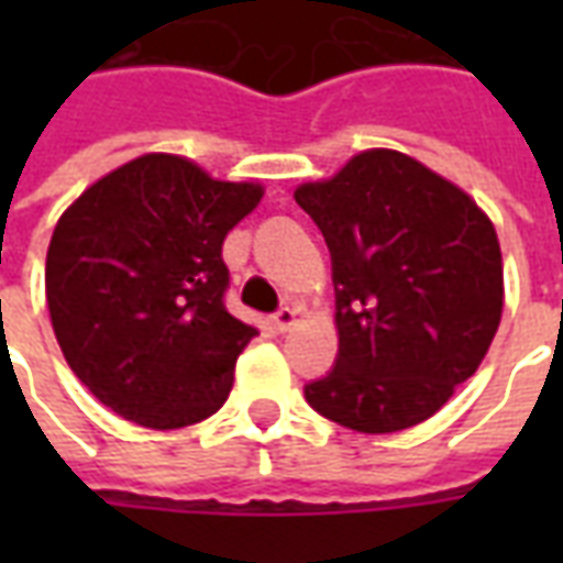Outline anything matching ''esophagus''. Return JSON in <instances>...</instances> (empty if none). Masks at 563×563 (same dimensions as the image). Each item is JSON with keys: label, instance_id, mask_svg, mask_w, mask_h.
Returning a JSON list of instances; mask_svg holds the SVG:
<instances>
[{"label": "esophagus", "instance_id": "obj_1", "mask_svg": "<svg viewBox=\"0 0 563 563\" xmlns=\"http://www.w3.org/2000/svg\"><path fill=\"white\" fill-rule=\"evenodd\" d=\"M295 325H298V310H292V307H280L274 313V329L277 331H292Z\"/></svg>", "mask_w": 563, "mask_h": 563}]
</instances>
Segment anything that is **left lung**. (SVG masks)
<instances>
[{"mask_svg": "<svg viewBox=\"0 0 563 563\" xmlns=\"http://www.w3.org/2000/svg\"><path fill=\"white\" fill-rule=\"evenodd\" d=\"M331 253L338 365L307 404L362 434L431 419L476 374L504 313L488 213L401 150L355 153L295 189Z\"/></svg>", "mask_w": 563, "mask_h": 563, "instance_id": "left-lung-1", "label": "left lung"}]
</instances>
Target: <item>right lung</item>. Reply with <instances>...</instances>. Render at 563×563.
Returning a JSON list of instances; mask_svg holds the SVG:
<instances>
[{
    "instance_id": "right-lung-1",
    "label": "right lung",
    "mask_w": 563,
    "mask_h": 563,
    "mask_svg": "<svg viewBox=\"0 0 563 563\" xmlns=\"http://www.w3.org/2000/svg\"><path fill=\"white\" fill-rule=\"evenodd\" d=\"M262 196L253 180L144 153L63 210L44 265L47 310L68 367L117 416L172 431L225 404L256 329L222 305V241Z\"/></svg>"
}]
</instances>
